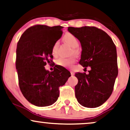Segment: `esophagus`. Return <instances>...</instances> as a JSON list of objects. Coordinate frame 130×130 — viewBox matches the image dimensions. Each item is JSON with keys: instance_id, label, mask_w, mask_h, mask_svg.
Segmentation results:
<instances>
[{"instance_id": "1", "label": "esophagus", "mask_w": 130, "mask_h": 130, "mask_svg": "<svg viewBox=\"0 0 130 130\" xmlns=\"http://www.w3.org/2000/svg\"><path fill=\"white\" fill-rule=\"evenodd\" d=\"M71 75H74V72L73 70H71Z\"/></svg>"}]
</instances>
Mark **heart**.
I'll return each instance as SVG.
<instances>
[{"instance_id": "1", "label": "heart", "mask_w": 130, "mask_h": 130, "mask_svg": "<svg viewBox=\"0 0 130 130\" xmlns=\"http://www.w3.org/2000/svg\"><path fill=\"white\" fill-rule=\"evenodd\" d=\"M64 41L66 42L72 48H73L74 53L77 54L78 52L77 47L78 46V42L77 41L76 38L74 36L70 34V33H67L63 37ZM59 42L56 41L53 44V47H52V53L53 55H56L57 53V48H58ZM74 57H70V58H65V57H60L56 61V63L57 65H60L62 67H70L73 65V64L75 62Z\"/></svg>"}]
</instances>
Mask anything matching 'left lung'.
I'll return each mask as SVG.
<instances>
[{
	"label": "left lung",
	"instance_id": "obj_1",
	"mask_svg": "<svg viewBox=\"0 0 130 130\" xmlns=\"http://www.w3.org/2000/svg\"><path fill=\"white\" fill-rule=\"evenodd\" d=\"M68 30L81 44L79 63L85 69L91 68L88 74H75L78 79L75 97L85 107H97L110 96L118 76L116 46L107 33L95 27H69Z\"/></svg>",
	"mask_w": 130,
	"mask_h": 130
}]
</instances>
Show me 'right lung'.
<instances>
[{
	"label": "right lung",
	"mask_w": 130,
	"mask_h": 130,
	"mask_svg": "<svg viewBox=\"0 0 130 130\" xmlns=\"http://www.w3.org/2000/svg\"><path fill=\"white\" fill-rule=\"evenodd\" d=\"M62 28L35 25L27 29L18 42L15 63L20 89L26 99L36 106L54 104L59 96V88L71 76L63 67L52 72L44 67L53 58L52 47L62 37Z\"/></svg>",
	"instance_id": "obj_1"
}]
</instances>
